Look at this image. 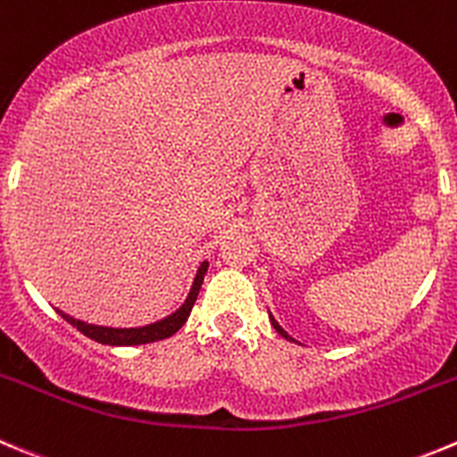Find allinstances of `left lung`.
<instances>
[{"instance_id": "obj_1", "label": "left lung", "mask_w": 457, "mask_h": 457, "mask_svg": "<svg viewBox=\"0 0 457 457\" xmlns=\"http://www.w3.org/2000/svg\"><path fill=\"white\" fill-rule=\"evenodd\" d=\"M270 322H272V327H275V331H277V334H279V336H284V338H287V340H293V338H291V336H288V334H287V331L281 329V327H279V322H277V320H275V318H272V315H270Z\"/></svg>"}]
</instances>
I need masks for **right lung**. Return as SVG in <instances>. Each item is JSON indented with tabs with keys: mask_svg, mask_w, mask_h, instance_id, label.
<instances>
[{
	"mask_svg": "<svg viewBox=\"0 0 457 457\" xmlns=\"http://www.w3.org/2000/svg\"><path fill=\"white\" fill-rule=\"evenodd\" d=\"M207 266H209L207 262L200 263L198 272H195L194 287H191L189 295H187V300H185V304H182L180 309L176 311V313L166 315L164 320H160V322H153V325L132 327V329H114V327L87 325V322H83V320L71 318V315L62 313V311H58V313H61L71 327H76L80 334L87 336V338H92V340H96V343H101V345H112V347H128V345L157 343V340H164V338H169V336L176 334V331L180 329V327L187 322L191 309H194L195 297H198L200 287H203V279H204V272H207Z\"/></svg>",
	"mask_w": 457,
	"mask_h": 457,
	"instance_id": "add662e5",
	"label": "right lung"
}]
</instances>
